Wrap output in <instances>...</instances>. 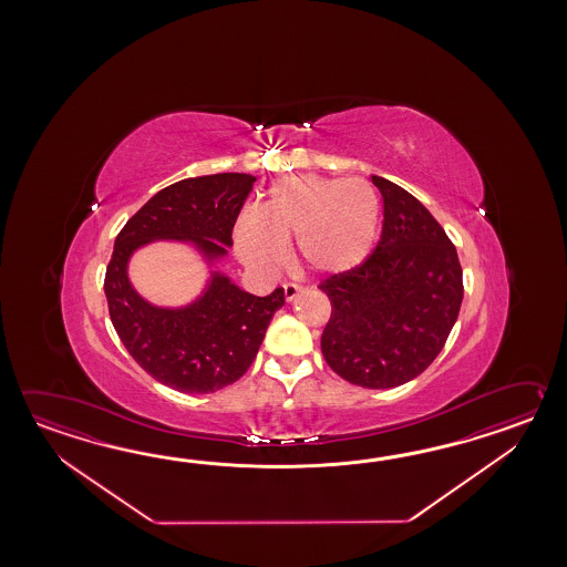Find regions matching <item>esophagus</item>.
<instances>
[{
	"label": "esophagus",
	"instance_id": "34e87169",
	"mask_svg": "<svg viewBox=\"0 0 567 567\" xmlns=\"http://www.w3.org/2000/svg\"><path fill=\"white\" fill-rule=\"evenodd\" d=\"M301 291H303V288L296 286V284H286V286H284V296H286V301L296 300V298L300 296Z\"/></svg>",
	"mask_w": 567,
	"mask_h": 567
}]
</instances>
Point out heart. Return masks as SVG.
Masks as SVG:
<instances>
[{
	"label": "heart",
	"mask_w": 567,
	"mask_h": 567,
	"mask_svg": "<svg viewBox=\"0 0 567 567\" xmlns=\"http://www.w3.org/2000/svg\"><path fill=\"white\" fill-rule=\"evenodd\" d=\"M381 198L362 178L288 176L267 188L257 213L235 223V247L254 269L284 259V243L296 239L301 266L322 278L350 274L371 257L381 233Z\"/></svg>",
	"instance_id": "obj_1"
}]
</instances>
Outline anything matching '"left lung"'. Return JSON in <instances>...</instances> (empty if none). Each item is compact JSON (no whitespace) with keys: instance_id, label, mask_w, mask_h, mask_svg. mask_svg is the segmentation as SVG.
Wrapping results in <instances>:
<instances>
[{"instance_id":"1","label":"left lung","mask_w":567,"mask_h":567,"mask_svg":"<svg viewBox=\"0 0 567 567\" xmlns=\"http://www.w3.org/2000/svg\"><path fill=\"white\" fill-rule=\"evenodd\" d=\"M383 196V233L359 269L326 279L332 303L322 354L352 385L391 389L422 374L444 349L464 296L446 230L398 184L371 178Z\"/></svg>"}]
</instances>
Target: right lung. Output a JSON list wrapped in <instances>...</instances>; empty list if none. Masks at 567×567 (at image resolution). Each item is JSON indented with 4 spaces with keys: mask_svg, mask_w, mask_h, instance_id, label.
I'll return each mask as SVG.
<instances>
[{
    "mask_svg": "<svg viewBox=\"0 0 567 567\" xmlns=\"http://www.w3.org/2000/svg\"><path fill=\"white\" fill-rule=\"evenodd\" d=\"M251 174L225 172L176 182L154 194L121 229L105 276L109 316L123 347L162 385L205 395L247 373L284 289L254 296L218 269L233 227L254 190ZM154 240L188 244L209 269L206 288L184 307H157L132 288V254Z\"/></svg>",
    "mask_w": 567,
    "mask_h": 567,
    "instance_id": "add662e5",
    "label": "right lung"
}]
</instances>
